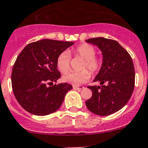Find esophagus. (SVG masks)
Segmentation results:
<instances>
[{
	"instance_id": "obj_1",
	"label": "esophagus",
	"mask_w": 148,
	"mask_h": 148,
	"mask_svg": "<svg viewBox=\"0 0 148 148\" xmlns=\"http://www.w3.org/2000/svg\"><path fill=\"white\" fill-rule=\"evenodd\" d=\"M82 86H73V89H83Z\"/></svg>"
}]
</instances>
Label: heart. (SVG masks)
<instances>
[{"instance_id":"1","label":"heart","mask_w":148,"mask_h":148,"mask_svg":"<svg viewBox=\"0 0 148 148\" xmlns=\"http://www.w3.org/2000/svg\"><path fill=\"white\" fill-rule=\"evenodd\" d=\"M73 52L77 56L84 59L82 69H89L92 74L98 72L102 66V61L95 56L96 50L90 44H84L77 46L73 50ZM56 66L62 73H65L70 68V56L68 52L63 51L58 56L56 59ZM90 78V73L87 69H83L79 71H69L64 74L63 81L66 83L71 84L74 86H79L86 82Z\"/></svg>"}]
</instances>
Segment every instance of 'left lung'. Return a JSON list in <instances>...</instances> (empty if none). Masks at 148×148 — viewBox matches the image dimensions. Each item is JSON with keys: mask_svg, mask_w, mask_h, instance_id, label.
Wrapping results in <instances>:
<instances>
[{"mask_svg": "<svg viewBox=\"0 0 148 148\" xmlns=\"http://www.w3.org/2000/svg\"><path fill=\"white\" fill-rule=\"evenodd\" d=\"M86 42L97 46L102 53V66L93 81L101 86H88L92 96L86 101V106L98 115H110L125 107L132 96L135 77L133 62L117 41L98 37Z\"/></svg>", "mask_w": 148, "mask_h": 148, "instance_id": "left-lung-1", "label": "left lung"}]
</instances>
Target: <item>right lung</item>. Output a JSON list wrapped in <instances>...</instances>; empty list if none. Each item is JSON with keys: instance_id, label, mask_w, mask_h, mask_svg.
Returning <instances> with one entry per match:
<instances>
[{"instance_id": "add662e5", "label": "right lung", "mask_w": 148, "mask_h": 148, "mask_svg": "<svg viewBox=\"0 0 148 148\" xmlns=\"http://www.w3.org/2000/svg\"><path fill=\"white\" fill-rule=\"evenodd\" d=\"M74 42L43 39L28 44L16 59L13 67L11 83L15 97L31 114L45 116L62 105L72 86L67 83L47 86L56 82L61 74L56 59Z\"/></svg>"}]
</instances>
